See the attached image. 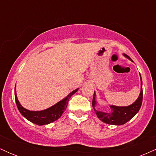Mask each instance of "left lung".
<instances>
[{
  "mask_svg": "<svg viewBox=\"0 0 156 156\" xmlns=\"http://www.w3.org/2000/svg\"><path fill=\"white\" fill-rule=\"evenodd\" d=\"M124 55L131 60V58L128 55L125 54ZM141 92L139 94V98L133 104L128 105V106H115V105H111V112L105 113L98 111L94 108L97 105L95 101V92H94V97L92 100V106L97 116L103 122L109 125H120L126 123L130 119H131L136 114H137L139 109L141 108V103H142L143 98V91H142V80H141Z\"/></svg>",
  "mask_w": 156,
  "mask_h": 156,
  "instance_id": "left-lung-1",
  "label": "left lung"
}]
</instances>
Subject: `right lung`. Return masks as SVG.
Returning <instances> with one entry per match:
<instances>
[{"instance_id": "add662e5", "label": "right lung", "mask_w": 156, "mask_h": 156, "mask_svg": "<svg viewBox=\"0 0 156 156\" xmlns=\"http://www.w3.org/2000/svg\"><path fill=\"white\" fill-rule=\"evenodd\" d=\"M78 89L73 91L64 99L61 101L60 102H58V103L53 105V106L50 107L49 108H47L43 111H39V112H33V111L27 110V109L23 108L22 105H20L18 99H17V94H16L15 86V98L16 104H17V108H18L20 114L25 118H26L28 120H29L31 122L38 125H47L49 124V123L53 122L55 121L56 119H59L61 116L62 115V114H63L64 111L67 108L68 101H69V98H71V96L73 94H74L78 91Z\"/></svg>"}]
</instances>
